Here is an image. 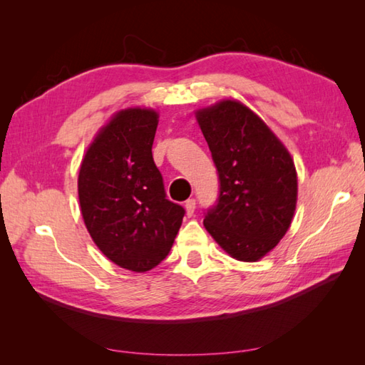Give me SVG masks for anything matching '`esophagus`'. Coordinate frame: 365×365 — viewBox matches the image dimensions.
<instances>
[{"mask_svg": "<svg viewBox=\"0 0 365 365\" xmlns=\"http://www.w3.org/2000/svg\"><path fill=\"white\" fill-rule=\"evenodd\" d=\"M185 210H187V215L191 216L196 210V200L195 199H188L187 202H185Z\"/></svg>", "mask_w": 365, "mask_h": 365, "instance_id": "esophagus-1", "label": "esophagus"}]
</instances>
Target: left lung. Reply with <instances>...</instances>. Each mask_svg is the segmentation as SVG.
<instances>
[{
  "instance_id": "8db88e82",
  "label": "left lung",
  "mask_w": 365,
  "mask_h": 365,
  "mask_svg": "<svg viewBox=\"0 0 365 365\" xmlns=\"http://www.w3.org/2000/svg\"><path fill=\"white\" fill-rule=\"evenodd\" d=\"M220 177V196L204 226L230 257L257 262L289 230L298 178L285 145L237 100L196 113Z\"/></svg>"
}]
</instances>
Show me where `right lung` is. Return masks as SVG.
<instances>
[{"mask_svg": "<svg viewBox=\"0 0 365 365\" xmlns=\"http://www.w3.org/2000/svg\"><path fill=\"white\" fill-rule=\"evenodd\" d=\"M158 113L128 108L113 115L84 155L81 215L94 243L120 268L144 273L166 259L182 226V205L166 199L152 157Z\"/></svg>", "mask_w": 365, "mask_h": 365, "instance_id": "right-lung-1", "label": "right lung"}]
</instances>
